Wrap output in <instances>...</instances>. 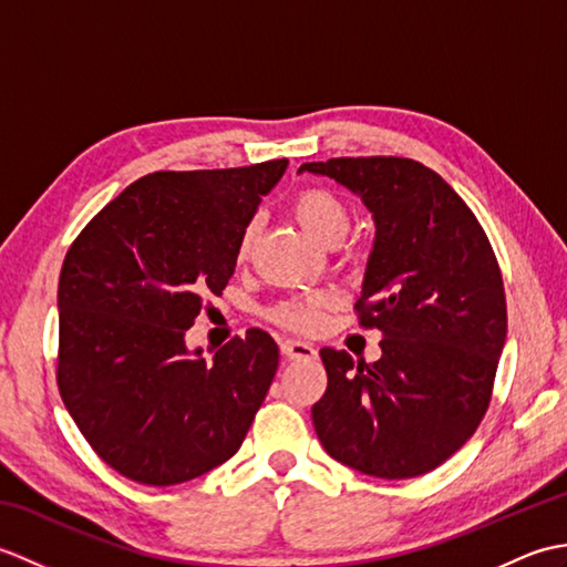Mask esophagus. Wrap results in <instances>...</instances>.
Instances as JSON below:
<instances>
[{
	"mask_svg": "<svg viewBox=\"0 0 567 567\" xmlns=\"http://www.w3.org/2000/svg\"><path fill=\"white\" fill-rule=\"evenodd\" d=\"M280 351L285 358L290 360H311L317 358V348L309 346L305 341H295V339H287L280 343Z\"/></svg>",
	"mask_w": 567,
	"mask_h": 567,
	"instance_id": "1",
	"label": "esophagus"
}]
</instances>
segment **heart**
I'll return each mask as SVG.
<instances>
[{
	"label": "heart",
	"mask_w": 567,
	"mask_h": 567,
	"mask_svg": "<svg viewBox=\"0 0 567 567\" xmlns=\"http://www.w3.org/2000/svg\"><path fill=\"white\" fill-rule=\"evenodd\" d=\"M292 209H295V216L299 219V224H302L311 236H317L321 244H327V246L341 244L343 236L348 234V228H351V209H348V204L339 195H336L333 189H327V187L302 189L295 197ZM258 234H260V216H250V219L244 224V228H240L238 240H236V258L238 260H246L250 256ZM327 302H329V297L319 295V292L297 295V297L277 302L268 311V317H270V321L280 323L282 329L307 333V331H315L321 327L323 307H327Z\"/></svg>",
	"instance_id": "b5f03b06"
}]
</instances>
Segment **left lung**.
I'll return each instance as SVG.
<instances>
[{"label":"left lung","instance_id":"left-lung-1","mask_svg":"<svg viewBox=\"0 0 567 567\" xmlns=\"http://www.w3.org/2000/svg\"><path fill=\"white\" fill-rule=\"evenodd\" d=\"M329 175L372 212L358 323L382 333L368 365L321 348L329 384L311 406L336 461L382 480L426 475L483 421L507 339V297L485 228L431 167L396 155L331 158Z\"/></svg>","mask_w":567,"mask_h":567}]
</instances>
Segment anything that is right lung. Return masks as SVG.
<instances>
[{
	"instance_id": "right-lung-1",
	"label": "right lung",
	"mask_w": 567,
	"mask_h": 567,
	"mask_svg": "<svg viewBox=\"0 0 567 567\" xmlns=\"http://www.w3.org/2000/svg\"><path fill=\"white\" fill-rule=\"evenodd\" d=\"M287 158L161 171L92 216L58 282V390L92 451L134 483L179 485L226 463L280 351L248 329L204 360L185 331L236 268L240 228Z\"/></svg>"
}]
</instances>
